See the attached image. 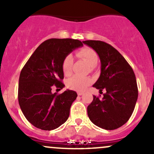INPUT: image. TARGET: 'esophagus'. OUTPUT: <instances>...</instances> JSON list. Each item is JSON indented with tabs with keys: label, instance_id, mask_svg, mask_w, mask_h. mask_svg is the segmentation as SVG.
Masks as SVG:
<instances>
[{
	"label": "esophagus",
	"instance_id": "obj_1",
	"mask_svg": "<svg viewBox=\"0 0 154 154\" xmlns=\"http://www.w3.org/2000/svg\"><path fill=\"white\" fill-rule=\"evenodd\" d=\"M83 94H84V93H82V92H77V95H82Z\"/></svg>",
	"mask_w": 154,
	"mask_h": 154
}]
</instances>
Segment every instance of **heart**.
<instances>
[{
	"label": "heart",
	"instance_id": "heart-1",
	"mask_svg": "<svg viewBox=\"0 0 154 154\" xmlns=\"http://www.w3.org/2000/svg\"><path fill=\"white\" fill-rule=\"evenodd\" d=\"M77 56L82 58L88 63L91 69L95 67L98 61V56L97 53L91 48H84L77 52ZM73 65V57L71 55H67L62 62V70L63 74L69 76L72 73ZM92 79L89 77H82L79 75H74L67 80L66 85L70 89L76 91H85L88 85L91 84Z\"/></svg>",
	"mask_w": 154,
	"mask_h": 154
}]
</instances>
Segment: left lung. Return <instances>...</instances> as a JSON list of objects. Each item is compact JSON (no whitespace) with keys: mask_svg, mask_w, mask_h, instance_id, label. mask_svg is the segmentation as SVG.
<instances>
[{"mask_svg":"<svg viewBox=\"0 0 154 154\" xmlns=\"http://www.w3.org/2000/svg\"><path fill=\"white\" fill-rule=\"evenodd\" d=\"M100 60V75L93 87L106 90L102 99L95 95L88 106V115L96 126L107 130L125 125L131 116L138 96L132 67L114 47L100 40H85Z\"/></svg>","mask_w":154,"mask_h":154,"instance_id":"1","label":"left lung"}]
</instances>
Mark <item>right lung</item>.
I'll list each match as a JSON object with an SVG mask.
<instances>
[{"instance_id":"obj_1","label":"right lung","mask_w":154,"mask_h":154,"mask_svg":"<svg viewBox=\"0 0 154 154\" xmlns=\"http://www.w3.org/2000/svg\"><path fill=\"white\" fill-rule=\"evenodd\" d=\"M82 45V42L74 39H49L37 48L22 68L19 80V103L26 119L35 128L54 130L69 118L77 93L66 90L58 94L51 91L54 87L60 90L64 87L61 82L63 60Z\"/></svg>"}]
</instances>
